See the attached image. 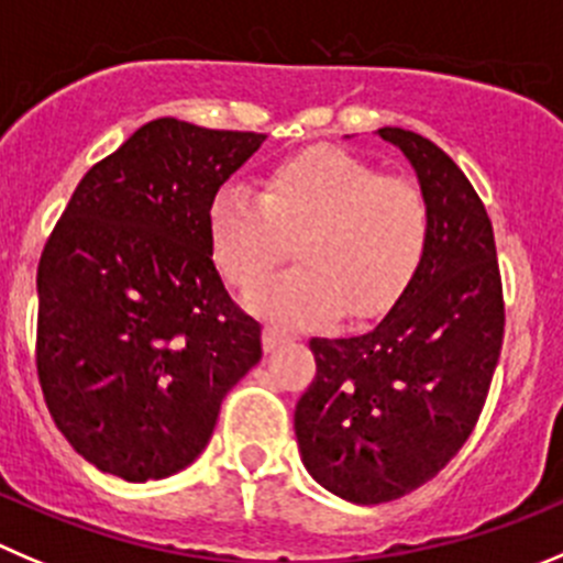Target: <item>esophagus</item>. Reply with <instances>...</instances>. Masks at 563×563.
<instances>
[{"label": "esophagus", "mask_w": 563, "mask_h": 563, "mask_svg": "<svg viewBox=\"0 0 563 563\" xmlns=\"http://www.w3.org/2000/svg\"><path fill=\"white\" fill-rule=\"evenodd\" d=\"M287 340H290V334L282 329H276V325H265V331H262V347H265L267 353L276 351V347Z\"/></svg>", "instance_id": "34e87169"}]
</instances>
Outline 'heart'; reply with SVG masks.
Returning <instances> with one entry per match:
<instances>
[{
  "label": "heart",
  "mask_w": 563,
  "mask_h": 563,
  "mask_svg": "<svg viewBox=\"0 0 563 563\" xmlns=\"http://www.w3.org/2000/svg\"><path fill=\"white\" fill-rule=\"evenodd\" d=\"M207 240L221 276L249 292L285 260L298 265L251 296L285 325L373 318L409 285L428 240V205L406 176L340 148H309L262 176L260 198L227 185L207 207Z\"/></svg>",
  "instance_id": "heart-1"
}]
</instances>
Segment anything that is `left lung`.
Instances as JSON below:
<instances>
[{
    "mask_svg": "<svg viewBox=\"0 0 563 563\" xmlns=\"http://www.w3.org/2000/svg\"><path fill=\"white\" fill-rule=\"evenodd\" d=\"M378 135L406 154L420 181L426 251L382 323L309 342L318 373L296 406L303 467L362 506L398 500L462 451L506 325L495 232L475 187L428 137L400 126Z\"/></svg>",
    "mask_w": 563,
    "mask_h": 563,
    "instance_id": "1",
    "label": "left lung"
}]
</instances>
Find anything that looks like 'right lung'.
Segmentation results:
<instances>
[{"label":"right lung","mask_w":563,"mask_h":563,"mask_svg":"<svg viewBox=\"0 0 563 563\" xmlns=\"http://www.w3.org/2000/svg\"><path fill=\"white\" fill-rule=\"evenodd\" d=\"M256 132L157 118L96 163L37 265V378L74 451L157 481L207 448L221 400L262 358L229 298L207 207L262 146Z\"/></svg>","instance_id":"right-lung-1"}]
</instances>
